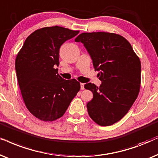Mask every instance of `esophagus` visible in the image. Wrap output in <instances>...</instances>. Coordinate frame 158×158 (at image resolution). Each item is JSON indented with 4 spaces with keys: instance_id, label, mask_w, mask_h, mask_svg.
Returning a JSON list of instances; mask_svg holds the SVG:
<instances>
[{
    "instance_id": "obj_1",
    "label": "esophagus",
    "mask_w": 158,
    "mask_h": 158,
    "mask_svg": "<svg viewBox=\"0 0 158 158\" xmlns=\"http://www.w3.org/2000/svg\"><path fill=\"white\" fill-rule=\"evenodd\" d=\"M80 86H81V89H85V84L80 83Z\"/></svg>"
}]
</instances>
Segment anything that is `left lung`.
Masks as SVG:
<instances>
[{
    "label": "left lung",
    "mask_w": 158,
    "mask_h": 158,
    "mask_svg": "<svg viewBox=\"0 0 158 158\" xmlns=\"http://www.w3.org/2000/svg\"><path fill=\"white\" fill-rule=\"evenodd\" d=\"M89 52L94 68L100 71V87L87 83L93 98L87 104L90 118L106 127L120 121L137 98L141 84V62L124 37L110 32H84L75 39Z\"/></svg>",
    "instance_id": "8db88e82"
}]
</instances>
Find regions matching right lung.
Wrapping results in <instances>:
<instances>
[{"mask_svg":"<svg viewBox=\"0 0 158 158\" xmlns=\"http://www.w3.org/2000/svg\"><path fill=\"white\" fill-rule=\"evenodd\" d=\"M79 32L58 26L37 29L16 56L15 69L25 106L41 121L63 116L80 89L79 81L65 80L55 69L59 65L60 46Z\"/></svg>","mask_w":158,"mask_h":158,"instance_id":"obj_1","label":"right lung"}]
</instances>
